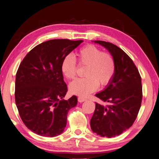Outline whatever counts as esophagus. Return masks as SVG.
<instances>
[{
    "label": "esophagus",
    "mask_w": 159,
    "mask_h": 159,
    "mask_svg": "<svg viewBox=\"0 0 159 159\" xmlns=\"http://www.w3.org/2000/svg\"><path fill=\"white\" fill-rule=\"evenodd\" d=\"M86 100H87L86 99L83 98V97H78V102H80V103H81V102H85V101H86Z\"/></svg>",
    "instance_id": "esophagus-1"
}]
</instances>
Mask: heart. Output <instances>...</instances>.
<instances>
[{
  "instance_id": "heart-1",
  "label": "heart",
  "mask_w": 159,
  "mask_h": 159,
  "mask_svg": "<svg viewBox=\"0 0 159 159\" xmlns=\"http://www.w3.org/2000/svg\"><path fill=\"white\" fill-rule=\"evenodd\" d=\"M78 63L84 66V77L77 79L70 84L71 93L86 97L94 92L100 86L108 84L113 78L116 70V63L111 54L102 52L94 45H87L76 53ZM61 72L69 80L76 77L77 66L76 60L71 55L63 58L61 63Z\"/></svg>"
}]
</instances>
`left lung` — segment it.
I'll return each instance as SVG.
<instances>
[{
  "label": "left lung",
  "mask_w": 159,
  "mask_h": 159,
  "mask_svg": "<svg viewBox=\"0 0 159 159\" xmlns=\"http://www.w3.org/2000/svg\"><path fill=\"white\" fill-rule=\"evenodd\" d=\"M94 43L103 46L112 55L116 70L106 88L95 94L109 105L96 103L90 126L97 135L114 137L131 127L137 117L142 100L141 78L132 60L121 48L105 41Z\"/></svg>",
  "instance_id": "obj_1"
}]
</instances>
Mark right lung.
<instances>
[{
    "instance_id": "right-lung-1",
    "label": "right lung",
    "mask_w": 159,
    "mask_h": 159,
    "mask_svg": "<svg viewBox=\"0 0 159 159\" xmlns=\"http://www.w3.org/2000/svg\"><path fill=\"white\" fill-rule=\"evenodd\" d=\"M82 42L67 39L46 41L32 49L19 66L16 104L22 121L38 135L53 137L62 134L68 111L77 104L75 95L68 100L63 99L67 87L61 63Z\"/></svg>"
}]
</instances>
